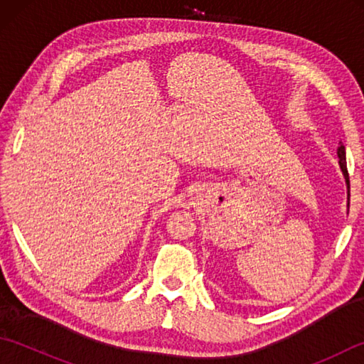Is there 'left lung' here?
<instances>
[{"label":"left lung","instance_id":"obj_1","mask_svg":"<svg viewBox=\"0 0 364 364\" xmlns=\"http://www.w3.org/2000/svg\"><path fill=\"white\" fill-rule=\"evenodd\" d=\"M338 158H339V167H341V172L344 175L346 180V186H347V198L350 197V183H349V173H347V166H346V146L343 145V142H339L338 146ZM349 206V203H347Z\"/></svg>","mask_w":364,"mask_h":364}]
</instances>
